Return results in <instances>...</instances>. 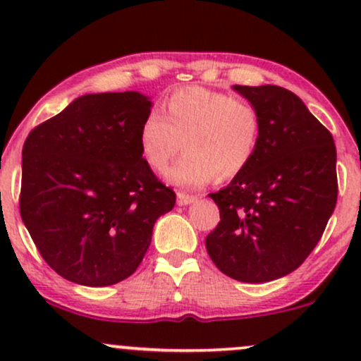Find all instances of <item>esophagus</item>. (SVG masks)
Masks as SVG:
<instances>
[{"label":"esophagus","instance_id":"esophagus-1","mask_svg":"<svg viewBox=\"0 0 361 361\" xmlns=\"http://www.w3.org/2000/svg\"><path fill=\"white\" fill-rule=\"evenodd\" d=\"M176 197H178V200H176L178 205H188V204H192V202L197 200V195H188L185 192H178Z\"/></svg>","mask_w":361,"mask_h":361}]
</instances>
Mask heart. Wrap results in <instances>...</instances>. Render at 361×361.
Returning a JSON list of instances; mask_svg holds the SVG:
<instances>
[{"mask_svg": "<svg viewBox=\"0 0 361 361\" xmlns=\"http://www.w3.org/2000/svg\"><path fill=\"white\" fill-rule=\"evenodd\" d=\"M259 111L251 102L200 86L178 90L166 100L164 115L149 111L139 132L144 159L156 171H166L181 186H202L217 175L221 180L244 171L258 149Z\"/></svg>", "mask_w": 361, "mask_h": 361, "instance_id": "1", "label": "heart"}]
</instances>
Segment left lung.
<instances>
[{"instance_id": "obj_1", "label": "left lung", "mask_w": 361, "mask_h": 361, "mask_svg": "<svg viewBox=\"0 0 361 361\" xmlns=\"http://www.w3.org/2000/svg\"><path fill=\"white\" fill-rule=\"evenodd\" d=\"M234 90L259 111V142L250 166L209 195L221 222L205 246L227 276L264 283L297 270L324 233L338 200L336 146L292 91Z\"/></svg>"}]
</instances>
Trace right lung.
<instances>
[{
  "instance_id": "add662e5",
  "label": "right lung",
  "mask_w": 361,
  "mask_h": 361,
  "mask_svg": "<svg viewBox=\"0 0 361 361\" xmlns=\"http://www.w3.org/2000/svg\"><path fill=\"white\" fill-rule=\"evenodd\" d=\"M152 103L137 91L76 98L32 128L22 151L20 215L45 263L86 287L126 280L176 193L142 157Z\"/></svg>"
}]
</instances>
